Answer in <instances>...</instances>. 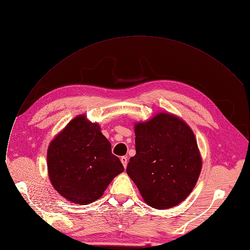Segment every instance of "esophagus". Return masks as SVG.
I'll return each instance as SVG.
<instances>
[{
    "instance_id": "1",
    "label": "esophagus",
    "mask_w": 250,
    "mask_h": 250,
    "mask_svg": "<svg viewBox=\"0 0 250 250\" xmlns=\"http://www.w3.org/2000/svg\"><path fill=\"white\" fill-rule=\"evenodd\" d=\"M120 160H121V163H122L123 167L126 168V167H127V163H128V158H127L126 156H122V157L120 158Z\"/></svg>"
}]
</instances>
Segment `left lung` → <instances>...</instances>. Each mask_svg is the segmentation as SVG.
<instances>
[{"mask_svg": "<svg viewBox=\"0 0 250 250\" xmlns=\"http://www.w3.org/2000/svg\"><path fill=\"white\" fill-rule=\"evenodd\" d=\"M134 129L136 154L128 163V175L150 207L177 206L192 192L202 169L193 130L169 113L136 123Z\"/></svg>", "mask_w": 250, "mask_h": 250, "instance_id": "left-lung-1", "label": "left lung"}]
</instances>
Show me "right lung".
<instances>
[{
  "label": "right lung",
  "instance_id": "right-lung-1",
  "mask_svg": "<svg viewBox=\"0 0 250 250\" xmlns=\"http://www.w3.org/2000/svg\"><path fill=\"white\" fill-rule=\"evenodd\" d=\"M47 168L51 185L67 201L87 205L100 199L124 170L98 123L77 116L50 142Z\"/></svg>",
  "mask_w": 250,
  "mask_h": 250
}]
</instances>
